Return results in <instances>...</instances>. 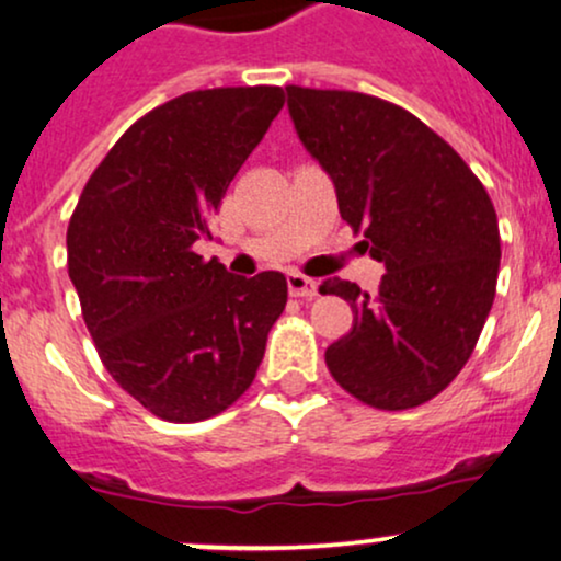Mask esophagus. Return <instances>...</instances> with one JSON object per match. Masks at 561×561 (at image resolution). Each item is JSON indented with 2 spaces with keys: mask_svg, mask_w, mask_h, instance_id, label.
Segmentation results:
<instances>
[{
  "mask_svg": "<svg viewBox=\"0 0 561 561\" xmlns=\"http://www.w3.org/2000/svg\"><path fill=\"white\" fill-rule=\"evenodd\" d=\"M287 287H290V295L293 298H313V295L319 293V285L309 276L298 274V271H290L287 274Z\"/></svg>",
  "mask_w": 561,
  "mask_h": 561,
  "instance_id": "34e87169",
  "label": "esophagus"
}]
</instances>
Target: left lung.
I'll return each instance as SVG.
<instances>
[{
  "label": "left lung",
  "mask_w": 561,
  "mask_h": 561,
  "mask_svg": "<svg viewBox=\"0 0 561 561\" xmlns=\"http://www.w3.org/2000/svg\"><path fill=\"white\" fill-rule=\"evenodd\" d=\"M304 149L337 210L383 263L378 295L328 279L354 328L324 351L332 378L378 410L428 402L463 370L495 298L501 233L469 164L410 111L346 90L287 88Z\"/></svg>",
  "instance_id": "1"
}]
</instances>
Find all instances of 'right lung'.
<instances>
[{
  "mask_svg": "<svg viewBox=\"0 0 561 561\" xmlns=\"http://www.w3.org/2000/svg\"><path fill=\"white\" fill-rule=\"evenodd\" d=\"M282 106V88L172 98L116 140L71 215L84 324L111 378L162 421L196 423L237 402L285 311L282 271L244 279L194 252Z\"/></svg>",
  "mask_w": 561,
  "mask_h": 561,
  "instance_id": "right-lung-1",
  "label": "right lung"
}]
</instances>
